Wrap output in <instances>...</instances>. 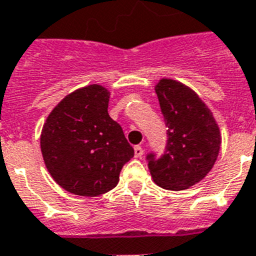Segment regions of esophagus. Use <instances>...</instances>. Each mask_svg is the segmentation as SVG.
Wrapping results in <instances>:
<instances>
[{
  "label": "esophagus",
  "mask_w": 256,
  "mask_h": 256,
  "mask_svg": "<svg viewBox=\"0 0 256 256\" xmlns=\"http://www.w3.org/2000/svg\"><path fill=\"white\" fill-rule=\"evenodd\" d=\"M134 155L135 158H140L143 155V148L140 146H135L134 147Z\"/></svg>",
  "instance_id": "34e87169"
}]
</instances>
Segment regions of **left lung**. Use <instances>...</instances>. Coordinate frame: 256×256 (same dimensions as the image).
Listing matches in <instances>:
<instances>
[{
    "label": "left lung",
    "mask_w": 256,
    "mask_h": 256,
    "mask_svg": "<svg viewBox=\"0 0 256 256\" xmlns=\"http://www.w3.org/2000/svg\"><path fill=\"white\" fill-rule=\"evenodd\" d=\"M167 130L160 158L148 154L154 182L168 190H182L209 174L221 148V134L213 114L186 85L162 78L155 86Z\"/></svg>",
    "instance_id": "8db88e82"
}]
</instances>
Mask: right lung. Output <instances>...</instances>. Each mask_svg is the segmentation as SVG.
Instances as JSON below:
<instances>
[{
	"instance_id": "right-lung-1",
	"label": "right lung",
	"mask_w": 256,
	"mask_h": 256,
	"mask_svg": "<svg viewBox=\"0 0 256 256\" xmlns=\"http://www.w3.org/2000/svg\"><path fill=\"white\" fill-rule=\"evenodd\" d=\"M106 88L92 84L60 101L43 124V160L58 184L78 196L109 192L134 148L108 113Z\"/></svg>"
}]
</instances>
